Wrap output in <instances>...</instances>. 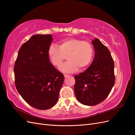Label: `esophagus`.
I'll use <instances>...</instances> for the list:
<instances>
[{
	"label": "esophagus",
	"instance_id": "34e87169",
	"mask_svg": "<svg viewBox=\"0 0 135 135\" xmlns=\"http://www.w3.org/2000/svg\"><path fill=\"white\" fill-rule=\"evenodd\" d=\"M64 77H65V78H67V77L69 76V75H68V74H64Z\"/></svg>",
	"mask_w": 135,
	"mask_h": 135
}]
</instances>
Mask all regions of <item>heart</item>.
<instances>
[{"label": "heart", "instance_id": "obj_1", "mask_svg": "<svg viewBox=\"0 0 135 135\" xmlns=\"http://www.w3.org/2000/svg\"><path fill=\"white\" fill-rule=\"evenodd\" d=\"M48 56L52 64L60 66L65 56L68 62L60 67V70L71 73L78 70H83L90 64L93 55V48L90 43L76 38H68L61 40L59 47L51 45L48 50Z\"/></svg>", "mask_w": 135, "mask_h": 135}]
</instances>
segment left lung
Wrapping results in <instances>:
<instances>
[{"label": "left lung", "instance_id": "1", "mask_svg": "<svg viewBox=\"0 0 135 135\" xmlns=\"http://www.w3.org/2000/svg\"><path fill=\"white\" fill-rule=\"evenodd\" d=\"M92 43L95 52L93 62L86 70L74 76L76 99L81 104L88 106L103 101L115 83L114 61L108 48L97 38Z\"/></svg>", "mask_w": 135, "mask_h": 135}]
</instances>
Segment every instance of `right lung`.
I'll return each instance as SVG.
<instances>
[{
	"label": "right lung",
	"mask_w": 135,
	"mask_h": 135,
	"mask_svg": "<svg viewBox=\"0 0 135 135\" xmlns=\"http://www.w3.org/2000/svg\"><path fill=\"white\" fill-rule=\"evenodd\" d=\"M50 34L32 35L20 47L14 66L16 89L26 103L39 110L56 105L64 76L50 62Z\"/></svg>",
	"instance_id": "obj_1"
}]
</instances>
